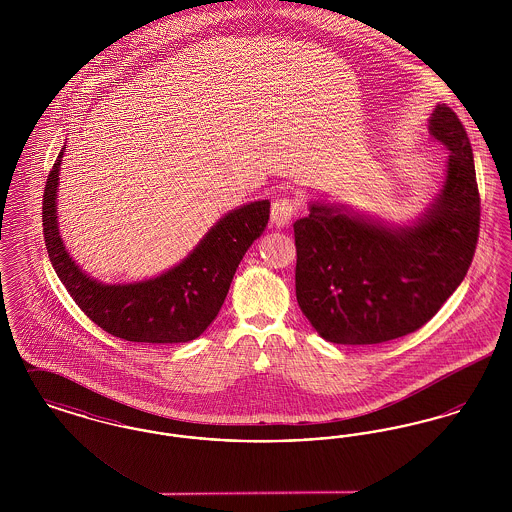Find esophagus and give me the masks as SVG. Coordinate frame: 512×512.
<instances>
[{
	"instance_id": "esophagus-1",
	"label": "esophagus",
	"mask_w": 512,
	"mask_h": 512,
	"mask_svg": "<svg viewBox=\"0 0 512 512\" xmlns=\"http://www.w3.org/2000/svg\"><path fill=\"white\" fill-rule=\"evenodd\" d=\"M299 211V201L295 197H280L272 203L270 220L276 228H284L292 222L295 213Z\"/></svg>"
}]
</instances>
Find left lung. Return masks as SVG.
<instances>
[{"label": "left lung", "instance_id": "1", "mask_svg": "<svg viewBox=\"0 0 512 512\" xmlns=\"http://www.w3.org/2000/svg\"><path fill=\"white\" fill-rule=\"evenodd\" d=\"M428 130L449 155L438 194L416 220L390 224L320 199L293 224L297 303L326 341L370 345L407 336L468 272L480 230L472 147L445 103L432 111Z\"/></svg>", "mask_w": 512, "mask_h": 512}]
</instances>
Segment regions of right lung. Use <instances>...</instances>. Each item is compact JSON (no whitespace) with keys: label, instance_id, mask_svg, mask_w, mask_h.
<instances>
[{"label":"right lung","instance_id":"add662e5","mask_svg":"<svg viewBox=\"0 0 512 512\" xmlns=\"http://www.w3.org/2000/svg\"><path fill=\"white\" fill-rule=\"evenodd\" d=\"M61 147L44 192V240L49 261L76 305L99 328L126 341L186 343L217 318L245 251L265 232L270 201L259 199L220 217L174 267L138 282L105 284L76 265L57 220Z\"/></svg>","mask_w":512,"mask_h":512}]
</instances>
